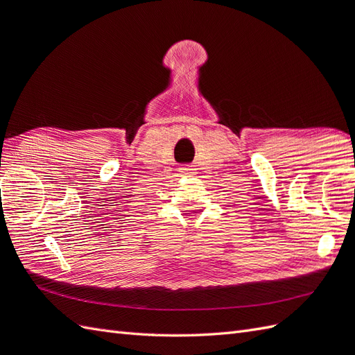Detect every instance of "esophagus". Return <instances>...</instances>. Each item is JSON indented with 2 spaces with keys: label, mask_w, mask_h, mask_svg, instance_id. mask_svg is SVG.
<instances>
[{
  "label": "esophagus",
  "mask_w": 355,
  "mask_h": 355,
  "mask_svg": "<svg viewBox=\"0 0 355 355\" xmlns=\"http://www.w3.org/2000/svg\"><path fill=\"white\" fill-rule=\"evenodd\" d=\"M180 173L185 176H191V175H194V168H192L191 166H184V167H180Z\"/></svg>",
  "instance_id": "1"
}]
</instances>
